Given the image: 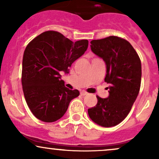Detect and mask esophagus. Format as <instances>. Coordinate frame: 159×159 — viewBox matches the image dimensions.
Masks as SVG:
<instances>
[{
    "label": "esophagus",
    "instance_id": "esophagus-1",
    "mask_svg": "<svg viewBox=\"0 0 159 159\" xmlns=\"http://www.w3.org/2000/svg\"><path fill=\"white\" fill-rule=\"evenodd\" d=\"M80 94H81V96H86V95H87L88 93H87V92H86V91H84V90H83V91H81V93H80Z\"/></svg>",
    "mask_w": 159,
    "mask_h": 159
}]
</instances>
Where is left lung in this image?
Instances as JSON below:
<instances>
[{"instance_id":"8db88e82","label":"left lung","mask_w":159,"mask_h":159,"mask_svg":"<svg viewBox=\"0 0 159 159\" xmlns=\"http://www.w3.org/2000/svg\"><path fill=\"white\" fill-rule=\"evenodd\" d=\"M92 52L105 61L109 96H96V106L88 109L90 119L103 127L118 125L128 116L139 93L141 62L132 45L115 36L90 42Z\"/></svg>"}]
</instances>
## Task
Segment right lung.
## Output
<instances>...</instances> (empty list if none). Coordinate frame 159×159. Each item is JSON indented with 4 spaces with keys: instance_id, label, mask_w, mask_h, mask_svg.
Returning <instances> with one entry per match:
<instances>
[{
    "instance_id": "add662e5",
    "label": "right lung",
    "mask_w": 159,
    "mask_h": 159,
    "mask_svg": "<svg viewBox=\"0 0 159 159\" xmlns=\"http://www.w3.org/2000/svg\"><path fill=\"white\" fill-rule=\"evenodd\" d=\"M88 40L73 43L54 30L42 33L31 40L23 55L21 84L25 100L32 114L45 123L61 119L71 100L79 96L61 80L60 72L69 68L83 55Z\"/></svg>"
}]
</instances>
